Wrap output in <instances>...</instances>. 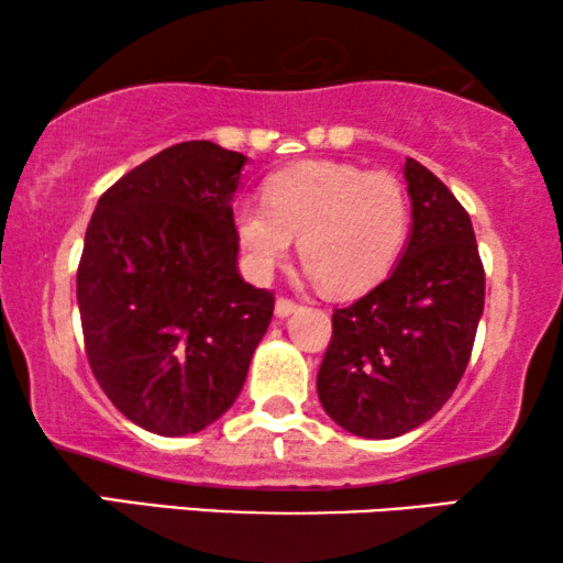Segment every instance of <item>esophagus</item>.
Returning <instances> with one entry per match:
<instances>
[{
  "label": "esophagus",
  "instance_id": "34e87169",
  "mask_svg": "<svg viewBox=\"0 0 563 563\" xmlns=\"http://www.w3.org/2000/svg\"><path fill=\"white\" fill-rule=\"evenodd\" d=\"M297 310V302L295 299H289V297H279L276 299V307H274V312H276V318H289L291 312Z\"/></svg>",
  "mask_w": 563,
  "mask_h": 563
}]
</instances>
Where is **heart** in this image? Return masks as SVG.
<instances>
[{
	"instance_id": "heart-1",
	"label": "heart",
	"mask_w": 563,
	"mask_h": 563,
	"mask_svg": "<svg viewBox=\"0 0 563 563\" xmlns=\"http://www.w3.org/2000/svg\"><path fill=\"white\" fill-rule=\"evenodd\" d=\"M233 230L258 279L274 272L299 235V256L322 289L358 295L379 284L402 253L410 199L389 172L302 161L266 181V205H238Z\"/></svg>"
}]
</instances>
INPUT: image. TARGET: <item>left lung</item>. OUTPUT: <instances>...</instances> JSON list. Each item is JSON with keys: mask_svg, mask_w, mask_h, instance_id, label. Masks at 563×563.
<instances>
[{"mask_svg": "<svg viewBox=\"0 0 563 563\" xmlns=\"http://www.w3.org/2000/svg\"><path fill=\"white\" fill-rule=\"evenodd\" d=\"M412 233L387 279L333 312L318 397L361 438H397L433 418L472 358L484 266L468 212L433 172L405 161Z\"/></svg>", "mask_w": 563, "mask_h": 563, "instance_id": "left-lung-1", "label": "left lung"}]
</instances>
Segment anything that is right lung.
Returning <instances> with one entry per match:
<instances>
[{"instance_id": "1", "label": "right lung", "mask_w": 563, "mask_h": 563, "mask_svg": "<svg viewBox=\"0 0 563 563\" xmlns=\"http://www.w3.org/2000/svg\"><path fill=\"white\" fill-rule=\"evenodd\" d=\"M243 153L176 143L99 197L76 272L84 345L112 405L151 433L189 435L230 410L274 314L238 274Z\"/></svg>"}]
</instances>
